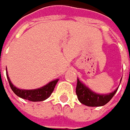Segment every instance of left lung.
Wrapping results in <instances>:
<instances>
[{"instance_id":"1","label":"left lung","mask_w":130,"mask_h":130,"mask_svg":"<svg viewBox=\"0 0 130 130\" xmlns=\"http://www.w3.org/2000/svg\"><path fill=\"white\" fill-rule=\"evenodd\" d=\"M118 89V88L115 90L113 92L110 93L100 94L91 90L78 78H77V85H76L75 92L78 99L81 103L87 106L96 107V106H103L106 105V103H108L114 96V95L116 93Z\"/></svg>"}]
</instances>
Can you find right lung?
Listing matches in <instances>:
<instances>
[{"mask_svg": "<svg viewBox=\"0 0 130 130\" xmlns=\"http://www.w3.org/2000/svg\"><path fill=\"white\" fill-rule=\"evenodd\" d=\"M6 70H7V69H6ZM7 77L11 89L12 90V91L18 96L24 99V100H27L29 101H32V102H40V101H43V100L48 99L51 96L52 92L54 91L55 87L59 80L58 78L53 80L40 88L33 90H24L19 89L12 85V83L11 82V81L9 79L7 70Z\"/></svg>", "mask_w": 130, "mask_h": 130, "instance_id": "1", "label": "right lung"}]
</instances>
